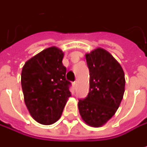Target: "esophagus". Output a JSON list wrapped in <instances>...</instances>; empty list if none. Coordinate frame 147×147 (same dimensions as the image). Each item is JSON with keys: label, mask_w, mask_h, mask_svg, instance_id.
<instances>
[{"label": "esophagus", "mask_w": 147, "mask_h": 147, "mask_svg": "<svg viewBox=\"0 0 147 147\" xmlns=\"http://www.w3.org/2000/svg\"><path fill=\"white\" fill-rule=\"evenodd\" d=\"M73 84V87H74V89H75V88L77 87V85H78V82H77V81L73 82V84Z\"/></svg>", "instance_id": "34e87169"}]
</instances>
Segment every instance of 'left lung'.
<instances>
[{"label": "left lung", "mask_w": 147, "mask_h": 147, "mask_svg": "<svg viewBox=\"0 0 147 147\" xmlns=\"http://www.w3.org/2000/svg\"><path fill=\"white\" fill-rule=\"evenodd\" d=\"M90 71V90L78 100L83 120L90 126L105 125L118 110L125 92V73L109 52L98 48L86 54Z\"/></svg>", "instance_id": "obj_1"}]
</instances>
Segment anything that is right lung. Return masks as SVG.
Here are the masks:
<instances>
[{
	"instance_id": "1",
	"label": "right lung",
	"mask_w": 147,
	"mask_h": 147,
	"mask_svg": "<svg viewBox=\"0 0 147 147\" xmlns=\"http://www.w3.org/2000/svg\"><path fill=\"white\" fill-rule=\"evenodd\" d=\"M63 58L61 49L50 47L27 61L22 70L25 105L32 118L42 125L58 120L71 96Z\"/></svg>"
}]
</instances>
